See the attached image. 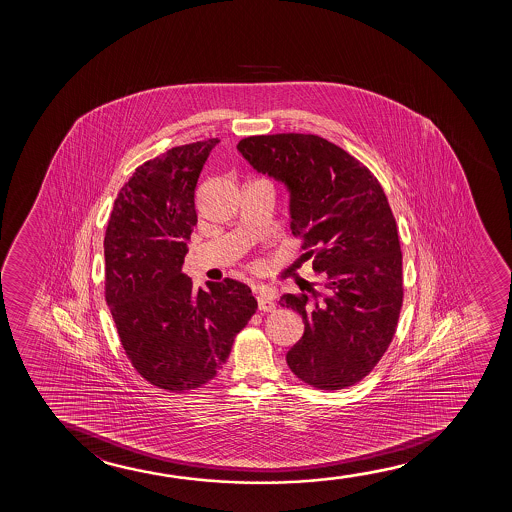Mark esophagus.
I'll return each instance as SVG.
<instances>
[{"label":"esophagus","instance_id":"esophagus-1","mask_svg":"<svg viewBox=\"0 0 512 512\" xmlns=\"http://www.w3.org/2000/svg\"><path fill=\"white\" fill-rule=\"evenodd\" d=\"M257 302H259L260 311H273L274 297L273 294H271V290L259 288V290H257Z\"/></svg>","mask_w":512,"mask_h":512}]
</instances>
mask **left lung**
<instances>
[{
    "label": "left lung",
    "mask_w": 512,
    "mask_h": 512,
    "mask_svg": "<svg viewBox=\"0 0 512 512\" xmlns=\"http://www.w3.org/2000/svg\"><path fill=\"white\" fill-rule=\"evenodd\" d=\"M238 150L287 185L290 229L320 278L306 281L311 295L278 301L304 322L287 353L290 371L318 390L357 385L392 344L404 301L399 229L385 190L367 166L316 134L248 136Z\"/></svg>",
    "instance_id": "8db88e82"
}]
</instances>
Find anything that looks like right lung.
<instances>
[{"label": "right lung", "instance_id": "right-lung-1", "mask_svg": "<svg viewBox=\"0 0 512 512\" xmlns=\"http://www.w3.org/2000/svg\"><path fill=\"white\" fill-rule=\"evenodd\" d=\"M217 138L143 162L117 194L105 232V299L141 378L166 392L217 376L257 311L252 290L225 278L192 288L182 273L197 224L196 185Z\"/></svg>", "mask_w": 512, "mask_h": 512}]
</instances>
